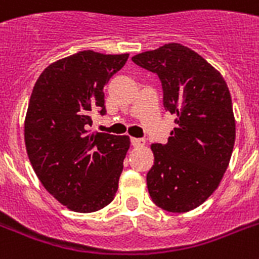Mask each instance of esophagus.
Masks as SVG:
<instances>
[{"label":"esophagus","instance_id":"34e87169","mask_svg":"<svg viewBox=\"0 0 259 259\" xmlns=\"http://www.w3.org/2000/svg\"><path fill=\"white\" fill-rule=\"evenodd\" d=\"M132 145L133 146H144L145 145V140H142V138H132Z\"/></svg>","mask_w":259,"mask_h":259}]
</instances>
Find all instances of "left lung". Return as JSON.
<instances>
[{
    "label": "left lung",
    "mask_w": 259,
    "mask_h": 259,
    "mask_svg": "<svg viewBox=\"0 0 259 259\" xmlns=\"http://www.w3.org/2000/svg\"><path fill=\"white\" fill-rule=\"evenodd\" d=\"M158 75L164 107L176 115L165 145L152 144L146 175L152 200L169 212H188L219 187L235 142V118L221 72L188 47L169 42L132 58Z\"/></svg>",
    "instance_id": "left-lung-1"
}]
</instances>
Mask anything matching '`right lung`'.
<instances>
[{
    "label": "right lung",
    "mask_w": 259,
    "mask_h": 259,
    "mask_svg": "<svg viewBox=\"0 0 259 259\" xmlns=\"http://www.w3.org/2000/svg\"><path fill=\"white\" fill-rule=\"evenodd\" d=\"M129 54L82 51L42 71L34 84L24 123L26 153L52 196L75 212H94L113 201L127 136L90 133L91 111L103 115L106 83Z\"/></svg>",
    "instance_id": "obj_1"
}]
</instances>
